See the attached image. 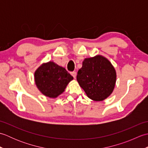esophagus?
<instances>
[{
	"label": "esophagus",
	"instance_id": "34e87169",
	"mask_svg": "<svg viewBox=\"0 0 148 148\" xmlns=\"http://www.w3.org/2000/svg\"><path fill=\"white\" fill-rule=\"evenodd\" d=\"M71 74L72 76L74 77V79H75V78H76V74H77L76 72H71Z\"/></svg>",
	"mask_w": 148,
	"mask_h": 148
}]
</instances>
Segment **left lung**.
<instances>
[{
  "mask_svg": "<svg viewBox=\"0 0 148 148\" xmlns=\"http://www.w3.org/2000/svg\"><path fill=\"white\" fill-rule=\"evenodd\" d=\"M116 72L109 60L101 55L86 58L77 72V81L87 97L102 101L111 95L116 81Z\"/></svg>",
  "mask_w": 148,
  "mask_h": 148,
  "instance_id": "obj_1",
  "label": "left lung"
}]
</instances>
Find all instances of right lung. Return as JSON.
<instances>
[{
    "instance_id": "right-lung-1",
    "label": "right lung",
    "mask_w": 148,
    "mask_h": 148,
    "mask_svg": "<svg viewBox=\"0 0 148 148\" xmlns=\"http://www.w3.org/2000/svg\"><path fill=\"white\" fill-rule=\"evenodd\" d=\"M74 77L53 61L43 63L34 72V81L42 95L55 99L64 92Z\"/></svg>"
}]
</instances>
